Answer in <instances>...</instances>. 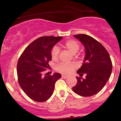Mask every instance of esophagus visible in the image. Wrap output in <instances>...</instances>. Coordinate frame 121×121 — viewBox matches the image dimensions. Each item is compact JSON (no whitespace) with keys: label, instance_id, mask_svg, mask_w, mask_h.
Listing matches in <instances>:
<instances>
[{"label":"esophagus","instance_id":"esophagus-1","mask_svg":"<svg viewBox=\"0 0 121 121\" xmlns=\"http://www.w3.org/2000/svg\"><path fill=\"white\" fill-rule=\"evenodd\" d=\"M61 77L65 79V78H67L68 77V76H67V75H62Z\"/></svg>","mask_w":121,"mask_h":121}]
</instances>
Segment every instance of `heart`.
Listing matches in <instances>:
<instances>
[{"label":"heart","instance_id":"heart-1","mask_svg":"<svg viewBox=\"0 0 121 121\" xmlns=\"http://www.w3.org/2000/svg\"><path fill=\"white\" fill-rule=\"evenodd\" d=\"M64 46L71 53L75 54L77 53L80 48V44L78 41L75 40H68L64 43ZM60 49L57 46H54L50 50V55L53 61H57L59 57ZM77 65L75 63H64L62 62L57 65L56 69L59 73L64 74H69L77 68Z\"/></svg>","mask_w":121,"mask_h":121}]
</instances>
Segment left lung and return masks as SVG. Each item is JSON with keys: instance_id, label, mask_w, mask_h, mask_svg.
I'll return each mask as SVG.
<instances>
[{"instance_id": "left-lung-1", "label": "left lung", "mask_w": 121, "mask_h": 121, "mask_svg": "<svg viewBox=\"0 0 121 121\" xmlns=\"http://www.w3.org/2000/svg\"><path fill=\"white\" fill-rule=\"evenodd\" d=\"M85 46L86 54L81 67L77 71L81 77H76L77 82L73 87L77 94L82 97H91L99 92L111 76L112 64L106 48L93 37L85 35H74Z\"/></svg>"}]
</instances>
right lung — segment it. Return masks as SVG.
<instances>
[{
  "mask_svg": "<svg viewBox=\"0 0 121 121\" xmlns=\"http://www.w3.org/2000/svg\"><path fill=\"white\" fill-rule=\"evenodd\" d=\"M63 37L43 36L33 41L23 51L17 64L18 82L24 93L37 102H44L52 95L56 81L61 75L44 74L51 69L50 50Z\"/></svg>",
  "mask_w": 121,
  "mask_h": 121,
  "instance_id": "obj_1",
  "label": "right lung"
}]
</instances>
